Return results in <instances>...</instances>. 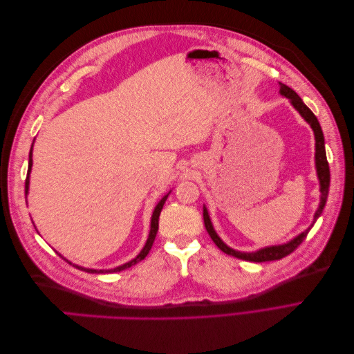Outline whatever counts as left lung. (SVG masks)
Instances as JSON below:
<instances>
[{
	"mask_svg": "<svg viewBox=\"0 0 354 354\" xmlns=\"http://www.w3.org/2000/svg\"><path fill=\"white\" fill-rule=\"evenodd\" d=\"M279 87H281L279 93H281L282 97L289 100V103L292 104V108L299 115H301L303 120L313 130V134H315V167H316L317 180H319V192H320V198L319 199L320 201H319V207H317L315 216H313L312 224H310V226L304 232L297 234L295 238H292L291 241H288L285 243L264 246V248H260V250H257V251H250V252L233 250V248H230L227 243L223 242V239L218 236L216 229H214V226H212V221H211V217H209V212H208L207 207L203 205V223H205V229L209 233V236L214 241V243H216L223 252H226L227 255L236 257V259H241V260H245V261H254V263L274 261V260H281V259H283V257L291 254L297 248V246L306 239L310 229L315 226V223L320 217V214H322V211L325 208L326 199H328L329 180L330 178H329V165H328V160H326L325 137H324V133H322V128H320V124L317 121V118L315 116V113L307 108V106L304 104V102L301 100V97H299V95L294 90H291V88L288 87V85H285L282 82H279Z\"/></svg>",
	"mask_w": 354,
	"mask_h": 354,
	"instance_id": "8db88e82",
	"label": "left lung"
}]
</instances>
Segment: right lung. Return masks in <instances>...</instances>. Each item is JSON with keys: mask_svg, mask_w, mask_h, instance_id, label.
<instances>
[{"mask_svg": "<svg viewBox=\"0 0 354 354\" xmlns=\"http://www.w3.org/2000/svg\"><path fill=\"white\" fill-rule=\"evenodd\" d=\"M32 147H34V143H32ZM32 147H30V152H29L28 177H26V181H25V195H26V196H28V194H29V176H30V169H32ZM169 192H171V190H169ZM169 192H168V194H167L165 196H162V199H160V201L156 203V207H155L153 214H152V218H151V230H149V236H147V241H146V243H145V246H143V250L137 254V257H134V259L130 260L128 263H124V264H121V266L113 267V269H87V267H82V266H78V264H72L69 260L65 259V257H62V254H59V252H57V254L62 257L63 260H66V261H68L69 264H72L73 267H77V269L84 270V272H87V273H115V272L125 270V269H128V267H131V266L137 264L138 261H142L143 259H146V255L149 254V251H151V248H152L155 236H156V233H158L159 214H160V211H162V207H164V203H165V201H167V198H168V195H169Z\"/></svg>", "mask_w": 354, "mask_h": 354, "instance_id": "right-lung-1", "label": "right lung"}]
</instances>
